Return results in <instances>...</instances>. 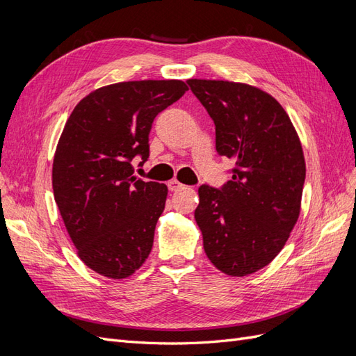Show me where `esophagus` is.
I'll use <instances>...</instances> for the list:
<instances>
[{
	"mask_svg": "<svg viewBox=\"0 0 356 356\" xmlns=\"http://www.w3.org/2000/svg\"><path fill=\"white\" fill-rule=\"evenodd\" d=\"M168 188H169L170 191H177V190L182 188V184H181V182H178L177 179H170V181L168 182Z\"/></svg>",
	"mask_w": 356,
	"mask_h": 356,
	"instance_id": "obj_1",
	"label": "esophagus"
}]
</instances>
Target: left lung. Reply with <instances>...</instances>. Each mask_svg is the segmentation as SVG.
<instances>
[{
  "label": "left lung",
  "instance_id": "left-lung-1",
  "mask_svg": "<svg viewBox=\"0 0 356 356\" xmlns=\"http://www.w3.org/2000/svg\"><path fill=\"white\" fill-rule=\"evenodd\" d=\"M215 124V148L234 160L221 188L199 187L195 218L211 263L246 276L281 252L298 220L306 163L298 135L273 96L250 84L187 80Z\"/></svg>",
  "mask_w": 356,
  "mask_h": 356
}]
</instances>
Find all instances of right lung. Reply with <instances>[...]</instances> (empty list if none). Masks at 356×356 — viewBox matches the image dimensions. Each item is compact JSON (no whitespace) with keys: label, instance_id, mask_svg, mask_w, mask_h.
I'll return each instance as SVG.
<instances>
[{"label":"right lung","instance_id":"right-lung-1","mask_svg":"<svg viewBox=\"0 0 356 356\" xmlns=\"http://www.w3.org/2000/svg\"><path fill=\"white\" fill-rule=\"evenodd\" d=\"M188 90L181 80L123 81L89 93L71 113L53 160V195L81 261L111 279L152 252L168 187L134 175L156 115Z\"/></svg>","mask_w":356,"mask_h":356}]
</instances>
